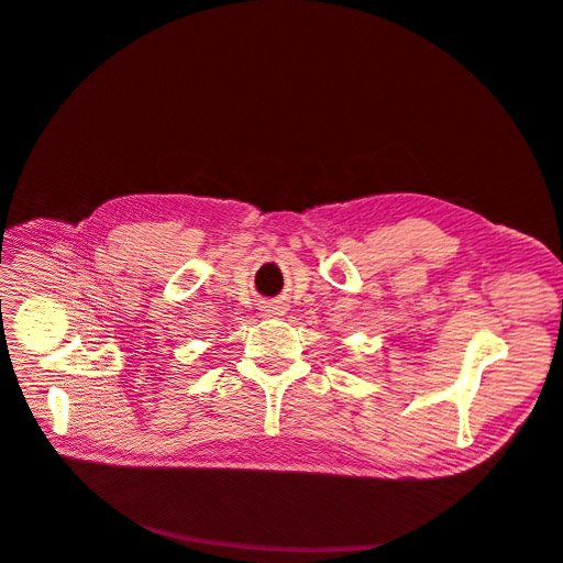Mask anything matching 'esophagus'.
I'll return each instance as SVG.
<instances>
[{"mask_svg": "<svg viewBox=\"0 0 563 563\" xmlns=\"http://www.w3.org/2000/svg\"><path fill=\"white\" fill-rule=\"evenodd\" d=\"M284 308L279 302H265L263 305V317H282Z\"/></svg>", "mask_w": 563, "mask_h": 563, "instance_id": "obj_1", "label": "esophagus"}]
</instances>
